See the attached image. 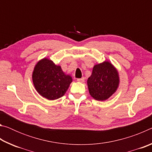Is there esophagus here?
Wrapping results in <instances>:
<instances>
[{"mask_svg": "<svg viewBox=\"0 0 152 152\" xmlns=\"http://www.w3.org/2000/svg\"><path fill=\"white\" fill-rule=\"evenodd\" d=\"M77 81L79 82H84V78H78V79H77Z\"/></svg>", "mask_w": 152, "mask_h": 152, "instance_id": "34e87169", "label": "esophagus"}]
</instances>
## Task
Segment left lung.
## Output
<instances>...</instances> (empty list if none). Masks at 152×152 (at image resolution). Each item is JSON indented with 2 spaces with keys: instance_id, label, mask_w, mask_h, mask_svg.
Segmentation results:
<instances>
[{
  "instance_id": "8db88e82",
  "label": "left lung",
  "mask_w": 152,
  "mask_h": 152,
  "mask_svg": "<svg viewBox=\"0 0 152 152\" xmlns=\"http://www.w3.org/2000/svg\"><path fill=\"white\" fill-rule=\"evenodd\" d=\"M119 84L117 70L109 61L95 65L87 80L89 93L97 101H105L117 91Z\"/></svg>"
}]
</instances>
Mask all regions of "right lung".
I'll list each match as a JSON object with an SVG mask.
<instances>
[{"label":"right lung","instance_id":"1","mask_svg":"<svg viewBox=\"0 0 152 152\" xmlns=\"http://www.w3.org/2000/svg\"><path fill=\"white\" fill-rule=\"evenodd\" d=\"M32 78L38 93L51 101L63 96L72 82V77L64 74L61 66L47 58L36 64Z\"/></svg>","mask_w":152,"mask_h":152}]
</instances>
